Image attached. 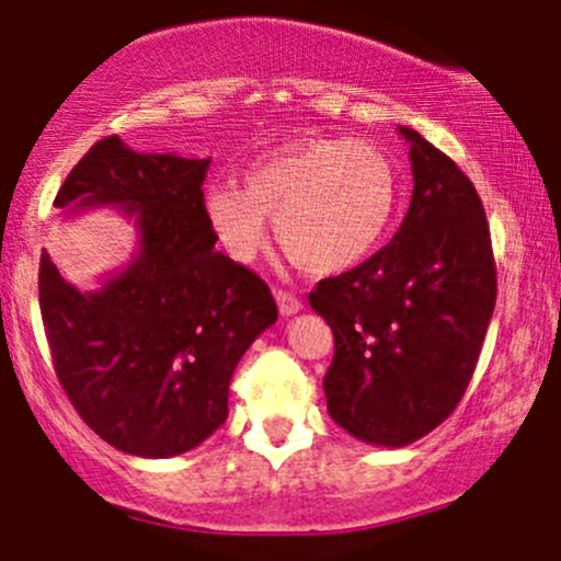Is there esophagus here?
<instances>
[{
	"label": "esophagus",
	"mask_w": 561,
	"mask_h": 561,
	"mask_svg": "<svg viewBox=\"0 0 561 561\" xmlns=\"http://www.w3.org/2000/svg\"><path fill=\"white\" fill-rule=\"evenodd\" d=\"M274 298H276V307H279L282 317H293V314H298L304 309L301 298L293 296L290 290H274Z\"/></svg>",
	"instance_id": "1"
}]
</instances>
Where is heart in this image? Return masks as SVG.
<instances>
[{
    "mask_svg": "<svg viewBox=\"0 0 561 561\" xmlns=\"http://www.w3.org/2000/svg\"><path fill=\"white\" fill-rule=\"evenodd\" d=\"M399 206L393 162L366 140L312 138L276 149L244 173V190L211 184L203 214L233 260H252L268 239L293 265L333 276L369 257Z\"/></svg>",
    "mask_w": 561,
    "mask_h": 561,
    "instance_id": "b5f03b06",
    "label": "heart"
}]
</instances>
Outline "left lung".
<instances>
[{
    "instance_id": "1",
    "label": "left lung",
    "mask_w": 561,
    "mask_h": 561,
    "mask_svg": "<svg viewBox=\"0 0 561 561\" xmlns=\"http://www.w3.org/2000/svg\"><path fill=\"white\" fill-rule=\"evenodd\" d=\"M396 129L410 144L415 181L404 222L388 247L309 296L333 331L328 415L380 448L426 437L456 410L496 301L489 222L472 181L421 133Z\"/></svg>"
}]
</instances>
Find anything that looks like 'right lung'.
I'll return each instance as SVG.
<instances>
[{
    "instance_id": "add662e5",
    "label": "right lung",
    "mask_w": 561,
    "mask_h": 561,
    "mask_svg": "<svg viewBox=\"0 0 561 561\" xmlns=\"http://www.w3.org/2000/svg\"><path fill=\"white\" fill-rule=\"evenodd\" d=\"M211 160L140 154L118 135L87 151L54 206L67 217L118 208L138 249L98 290H78L48 252L39 312L54 369L78 415L116 450L171 458L228 417V390L249 344L276 322L257 274L217 252L203 214Z\"/></svg>"
}]
</instances>
